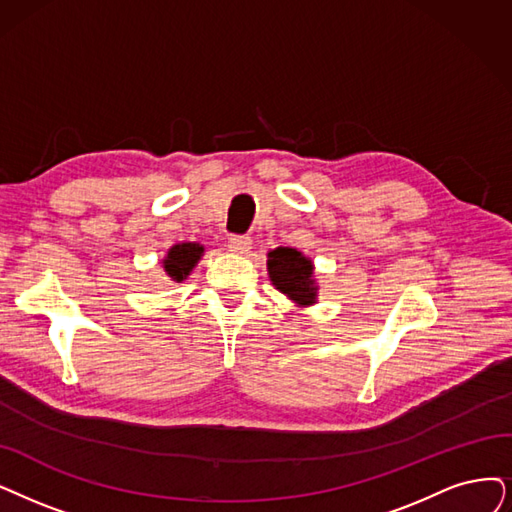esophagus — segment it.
<instances>
[{"mask_svg":"<svg viewBox=\"0 0 512 512\" xmlns=\"http://www.w3.org/2000/svg\"><path fill=\"white\" fill-rule=\"evenodd\" d=\"M252 248V239L248 235H231L229 237V250L235 254H248Z\"/></svg>","mask_w":512,"mask_h":512,"instance_id":"obj_1","label":"esophagus"}]
</instances>
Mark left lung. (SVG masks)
<instances>
[{
    "mask_svg": "<svg viewBox=\"0 0 512 512\" xmlns=\"http://www.w3.org/2000/svg\"><path fill=\"white\" fill-rule=\"evenodd\" d=\"M269 277L275 288L298 304L315 302V285H313V264L294 248H277L269 252Z\"/></svg>",
    "mask_w": 512,
    "mask_h": 512,
    "instance_id": "1",
    "label": "left lung"
}]
</instances>
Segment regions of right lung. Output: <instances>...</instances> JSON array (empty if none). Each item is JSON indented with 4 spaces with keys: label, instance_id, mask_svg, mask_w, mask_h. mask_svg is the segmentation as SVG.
<instances>
[{
    "label": "right lung",
    "instance_id": "right-lung-1",
    "mask_svg": "<svg viewBox=\"0 0 512 512\" xmlns=\"http://www.w3.org/2000/svg\"><path fill=\"white\" fill-rule=\"evenodd\" d=\"M201 254L203 248L199 243H178L168 252V258L163 260V269H166L172 281L180 283L182 279H187Z\"/></svg>",
    "mask_w": 512,
    "mask_h": 512
}]
</instances>
